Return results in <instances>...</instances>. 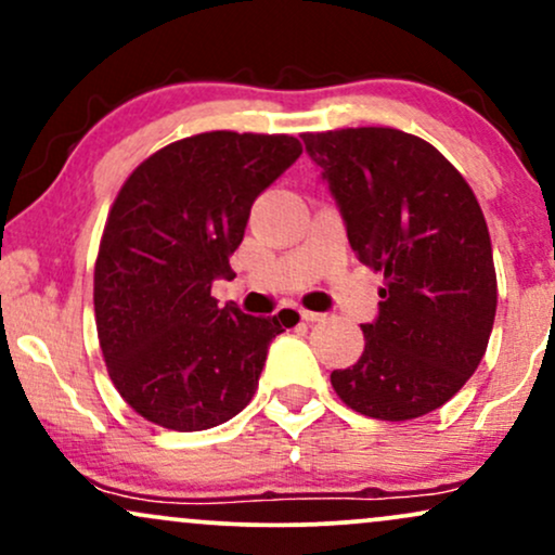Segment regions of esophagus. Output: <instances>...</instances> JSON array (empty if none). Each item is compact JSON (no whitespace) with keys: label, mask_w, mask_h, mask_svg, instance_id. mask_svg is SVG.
<instances>
[{"label":"esophagus","mask_w":555,"mask_h":555,"mask_svg":"<svg viewBox=\"0 0 555 555\" xmlns=\"http://www.w3.org/2000/svg\"><path fill=\"white\" fill-rule=\"evenodd\" d=\"M299 318L308 323H315V321H321L323 313H315V310H299Z\"/></svg>","instance_id":"1"}]
</instances>
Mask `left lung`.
Returning <instances> with one entry per match:
<instances>
[{
	"mask_svg": "<svg viewBox=\"0 0 555 555\" xmlns=\"http://www.w3.org/2000/svg\"><path fill=\"white\" fill-rule=\"evenodd\" d=\"M360 263L384 273L365 349L331 373L344 404L375 420L438 410L477 371L493 331V247L467 180L428 140L393 127L305 132Z\"/></svg>",
	"mask_w": 555,
	"mask_h": 555,
	"instance_id": "1",
	"label": "left lung"
}]
</instances>
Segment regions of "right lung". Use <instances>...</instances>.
<instances>
[{
    "label": "right lung",
    "instance_id": "obj_1",
    "mask_svg": "<svg viewBox=\"0 0 555 555\" xmlns=\"http://www.w3.org/2000/svg\"><path fill=\"white\" fill-rule=\"evenodd\" d=\"M299 154L292 135L201 132L145 158L114 197L93 271L95 331L114 388L149 423L216 428L256 393L286 323L219 308L211 284L234 276L253 203Z\"/></svg>",
    "mask_w": 555,
    "mask_h": 555
}]
</instances>
